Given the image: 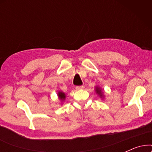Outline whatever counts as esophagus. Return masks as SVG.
<instances>
[{
    "label": "esophagus",
    "instance_id": "1",
    "mask_svg": "<svg viewBox=\"0 0 152 152\" xmlns=\"http://www.w3.org/2000/svg\"><path fill=\"white\" fill-rule=\"evenodd\" d=\"M83 88H84V86H76L77 90H81V89H83Z\"/></svg>",
    "mask_w": 152,
    "mask_h": 152
}]
</instances>
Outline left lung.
<instances>
[{
    "label": "left lung",
    "instance_id": "left-lung-1",
    "mask_svg": "<svg viewBox=\"0 0 152 152\" xmlns=\"http://www.w3.org/2000/svg\"><path fill=\"white\" fill-rule=\"evenodd\" d=\"M96 92H97V94L100 95V96H102V92L101 89L99 88H98V87H96Z\"/></svg>",
    "mask_w": 152,
    "mask_h": 152
}]
</instances>
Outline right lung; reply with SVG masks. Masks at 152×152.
Returning a JSON list of instances; mask_svg holds the SVG:
<instances>
[{
    "instance_id": "right-lung-1",
    "label": "right lung",
    "mask_w": 152,
    "mask_h": 152,
    "mask_svg": "<svg viewBox=\"0 0 152 152\" xmlns=\"http://www.w3.org/2000/svg\"><path fill=\"white\" fill-rule=\"evenodd\" d=\"M58 96H59V98L61 99V100H64V99L66 98L65 94H64V93H62V92L58 93Z\"/></svg>"
}]
</instances>
